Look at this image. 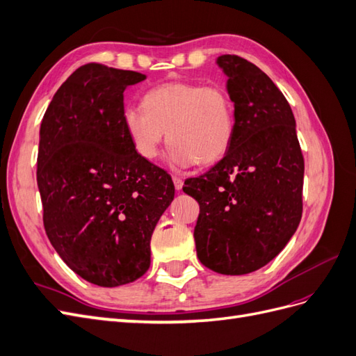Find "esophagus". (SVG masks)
<instances>
[{"label": "esophagus", "instance_id": "34e87169", "mask_svg": "<svg viewBox=\"0 0 356 356\" xmlns=\"http://www.w3.org/2000/svg\"><path fill=\"white\" fill-rule=\"evenodd\" d=\"M172 181H174V186H175V190H181L182 188V184H184V182H182V178L181 177H172Z\"/></svg>", "mask_w": 356, "mask_h": 356}]
</instances>
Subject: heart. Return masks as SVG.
Returning <instances> with one entry per match:
<instances>
[{
    "label": "heart",
    "mask_w": 356,
    "mask_h": 356,
    "mask_svg": "<svg viewBox=\"0 0 356 356\" xmlns=\"http://www.w3.org/2000/svg\"><path fill=\"white\" fill-rule=\"evenodd\" d=\"M122 118L134 149L145 160H154L169 138L168 161L178 169L222 159L236 127L229 92L200 83L160 84L145 93L144 108L126 106Z\"/></svg>",
    "instance_id": "heart-1"
}]
</instances>
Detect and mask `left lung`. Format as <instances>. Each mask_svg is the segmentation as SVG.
Listing matches in <instances>:
<instances>
[{"instance_id": "obj_1", "label": "left lung", "mask_w": 356, "mask_h": 356, "mask_svg": "<svg viewBox=\"0 0 356 356\" xmlns=\"http://www.w3.org/2000/svg\"><path fill=\"white\" fill-rule=\"evenodd\" d=\"M234 104L233 143L217 165L186 181L199 202L197 257L221 275L258 270L293 238L303 211L305 160L296 118L282 92L243 58L222 55Z\"/></svg>"}]
</instances>
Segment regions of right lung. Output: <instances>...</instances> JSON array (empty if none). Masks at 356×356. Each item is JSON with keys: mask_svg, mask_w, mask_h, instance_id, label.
I'll return each instance as SVG.
<instances>
[{"mask_svg": "<svg viewBox=\"0 0 356 356\" xmlns=\"http://www.w3.org/2000/svg\"><path fill=\"white\" fill-rule=\"evenodd\" d=\"M141 72L88 63L53 96L40 127L37 184L50 243L90 284H131L175 187L139 156L123 126V92Z\"/></svg>", "mask_w": 356, "mask_h": 356, "instance_id": "1", "label": "right lung"}]
</instances>
